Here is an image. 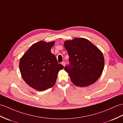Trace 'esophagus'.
Instances as JSON below:
<instances>
[{
	"label": "esophagus",
	"instance_id": "obj_1",
	"mask_svg": "<svg viewBox=\"0 0 123 123\" xmlns=\"http://www.w3.org/2000/svg\"><path fill=\"white\" fill-rule=\"evenodd\" d=\"M61 64L63 65V66L64 67L65 66V62H64V61H63L62 63H61Z\"/></svg>",
	"mask_w": 123,
	"mask_h": 123
}]
</instances>
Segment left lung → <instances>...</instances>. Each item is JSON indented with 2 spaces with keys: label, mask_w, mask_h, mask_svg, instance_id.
Segmentation results:
<instances>
[{
  "label": "left lung",
  "mask_w": 123,
  "mask_h": 123,
  "mask_svg": "<svg viewBox=\"0 0 123 123\" xmlns=\"http://www.w3.org/2000/svg\"><path fill=\"white\" fill-rule=\"evenodd\" d=\"M64 46L70 64L64 70L76 86L85 87L94 83L101 76L104 67L101 51L87 39L75 38L66 40Z\"/></svg>",
  "instance_id": "left-lung-1"
}]
</instances>
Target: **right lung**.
Listing matches in <instances>:
<instances>
[{
  "label": "right lung",
  "mask_w": 123,
  "mask_h": 123,
  "mask_svg": "<svg viewBox=\"0 0 123 123\" xmlns=\"http://www.w3.org/2000/svg\"><path fill=\"white\" fill-rule=\"evenodd\" d=\"M55 43V41H43L35 43L20 60L23 80L36 90L43 91L54 86L59 71L64 68L51 52Z\"/></svg>",
  "instance_id": "right-lung-1"
}]
</instances>
